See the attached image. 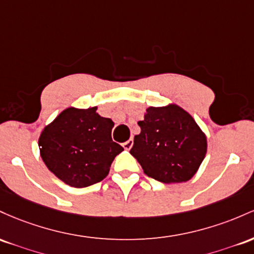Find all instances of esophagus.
<instances>
[{"mask_svg":"<svg viewBox=\"0 0 254 254\" xmlns=\"http://www.w3.org/2000/svg\"><path fill=\"white\" fill-rule=\"evenodd\" d=\"M122 146H124V149L130 150V147L133 146V139H129V140H127L126 142H124V145H122Z\"/></svg>","mask_w":254,"mask_h":254,"instance_id":"1","label":"esophagus"}]
</instances>
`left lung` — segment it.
Masks as SVG:
<instances>
[{
  "mask_svg": "<svg viewBox=\"0 0 254 254\" xmlns=\"http://www.w3.org/2000/svg\"><path fill=\"white\" fill-rule=\"evenodd\" d=\"M130 155L150 178L164 184L189 181L206 153V136L189 113L178 105L146 109L138 122Z\"/></svg>",
  "mask_w": 254,
  "mask_h": 254,
  "instance_id": "left-lung-1",
  "label": "left lung"
}]
</instances>
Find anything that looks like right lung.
Instances as JSON below:
<instances>
[{"label": "right lung", "mask_w": 254, "mask_h": 254, "mask_svg": "<svg viewBox=\"0 0 254 254\" xmlns=\"http://www.w3.org/2000/svg\"><path fill=\"white\" fill-rule=\"evenodd\" d=\"M114 122L89 109L68 108L39 136L45 165L64 184L76 189L102 181L114 158L124 151L112 139Z\"/></svg>", "instance_id": "obj_1"}]
</instances>
